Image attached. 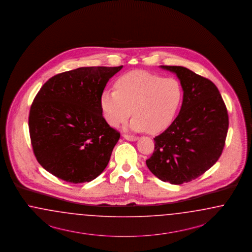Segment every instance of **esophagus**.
<instances>
[{"label": "esophagus", "instance_id": "34e87169", "mask_svg": "<svg viewBox=\"0 0 252 252\" xmlns=\"http://www.w3.org/2000/svg\"><path fill=\"white\" fill-rule=\"evenodd\" d=\"M123 137H125L126 139H127V140H130V141H135L137 139V137H136V136H131V135H126V134H124Z\"/></svg>", "mask_w": 252, "mask_h": 252}]
</instances>
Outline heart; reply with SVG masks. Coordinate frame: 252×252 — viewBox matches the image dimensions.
I'll list each match as a JSON object with an SVG mask.
<instances>
[{
    "label": "heart",
    "mask_w": 252,
    "mask_h": 252,
    "mask_svg": "<svg viewBox=\"0 0 252 252\" xmlns=\"http://www.w3.org/2000/svg\"><path fill=\"white\" fill-rule=\"evenodd\" d=\"M115 91H104L100 107L107 123L118 126L131 114L129 124L135 131L158 133L174 120L180 106L183 90L175 77H163L146 71H132L119 76Z\"/></svg>",
    "instance_id": "b5f03b06"
}]
</instances>
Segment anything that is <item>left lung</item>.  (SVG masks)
Wrapping results in <instances>:
<instances>
[{
	"label": "left lung",
	"instance_id": "1",
	"mask_svg": "<svg viewBox=\"0 0 252 252\" xmlns=\"http://www.w3.org/2000/svg\"><path fill=\"white\" fill-rule=\"evenodd\" d=\"M161 67L180 79L183 103L174 122L154 137V152L146 164L161 181L180 185L203 175L220 158L228 131V114L210 79L183 66Z\"/></svg>",
	"mask_w": 252,
	"mask_h": 252
}]
</instances>
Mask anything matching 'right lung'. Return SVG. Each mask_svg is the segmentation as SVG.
Instances as JSON below:
<instances>
[{"instance_id": "add662e5", "label": "right lung", "mask_w": 252, "mask_h": 252, "mask_svg": "<svg viewBox=\"0 0 252 252\" xmlns=\"http://www.w3.org/2000/svg\"><path fill=\"white\" fill-rule=\"evenodd\" d=\"M122 67H79L55 75L40 88L29 127L33 153L46 171L79 184L106 168L120 133L104 119L100 96Z\"/></svg>"}]
</instances>
